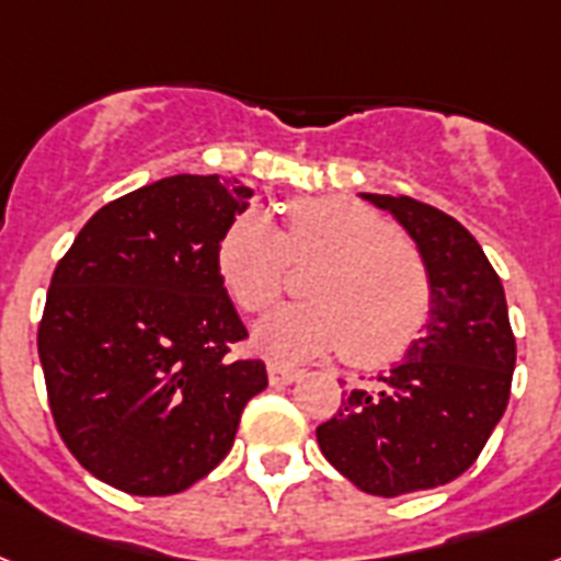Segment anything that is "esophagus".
<instances>
[{"label": "esophagus", "instance_id": "esophagus-1", "mask_svg": "<svg viewBox=\"0 0 561 561\" xmlns=\"http://www.w3.org/2000/svg\"><path fill=\"white\" fill-rule=\"evenodd\" d=\"M270 381L272 383H291L300 375V369L295 364H286V360H270Z\"/></svg>", "mask_w": 561, "mask_h": 561}]
</instances>
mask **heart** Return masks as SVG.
I'll return each instance as SVG.
<instances>
[{
  "label": "heart",
  "instance_id": "heart-1",
  "mask_svg": "<svg viewBox=\"0 0 561 561\" xmlns=\"http://www.w3.org/2000/svg\"><path fill=\"white\" fill-rule=\"evenodd\" d=\"M284 229L263 211H243L217 243V275L243 312H263L284 291L289 263L316 266L309 300L270 312L254 346L275 360L341 350L350 364L378 367L413 344L433 304L427 261L387 217L346 197H300Z\"/></svg>",
  "mask_w": 561,
  "mask_h": 561
}]
</instances>
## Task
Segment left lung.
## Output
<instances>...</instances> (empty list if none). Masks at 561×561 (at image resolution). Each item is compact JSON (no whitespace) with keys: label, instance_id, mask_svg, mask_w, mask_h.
<instances>
[{"label":"left lung","instance_id":"8db88e82","mask_svg":"<svg viewBox=\"0 0 561 561\" xmlns=\"http://www.w3.org/2000/svg\"><path fill=\"white\" fill-rule=\"evenodd\" d=\"M410 231L427 261L433 304L421 337L373 387L341 398L318 444L373 496H407L458 479L507 410L516 337L502 280L456 217L413 197L360 194Z\"/></svg>","mask_w":561,"mask_h":561}]
</instances>
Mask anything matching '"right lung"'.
Segmentation results:
<instances>
[{
	"label": "right lung",
	"mask_w": 561,
	"mask_h": 561,
	"mask_svg": "<svg viewBox=\"0 0 561 561\" xmlns=\"http://www.w3.org/2000/svg\"><path fill=\"white\" fill-rule=\"evenodd\" d=\"M238 178L174 174L96 211L50 277L39 321L54 424L73 458L131 496H171L234 444L263 360H231L247 327L217 243L247 211Z\"/></svg>",
	"instance_id": "right-lung-1"
}]
</instances>
